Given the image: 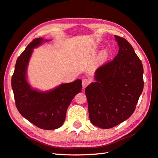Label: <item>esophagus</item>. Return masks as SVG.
Instances as JSON below:
<instances>
[{
    "mask_svg": "<svg viewBox=\"0 0 158 158\" xmlns=\"http://www.w3.org/2000/svg\"><path fill=\"white\" fill-rule=\"evenodd\" d=\"M90 80L89 79H83V81H82V85H83V88H85V87H87L88 86L89 83H90Z\"/></svg>",
    "mask_w": 158,
    "mask_h": 158,
    "instance_id": "34e87169",
    "label": "esophagus"
}]
</instances>
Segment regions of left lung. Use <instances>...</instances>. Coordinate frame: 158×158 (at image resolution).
I'll return each mask as SVG.
<instances>
[{
	"mask_svg": "<svg viewBox=\"0 0 158 158\" xmlns=\"http://www.w3.org/2000/svg\"><path fill=\"white\" fill-rule=\"evenodd\" d=\"M115 37L118 53L96 70V81L85 88L89 119L103 129L111 128L132 115L144 86L143 64L132 46L123 37Z\"/></svg>",
	"mask_w": 158,
	"mask_h": 158,
	"instance_id": "obj_1",
	"label": "left lung"
}]
</instances>
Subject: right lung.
I'll return each mask as SVG.
<instances>
[{"mask_svg":"<svg viewBox=\"0 0 158 158\" xmlns=\"http://www.w3.org/2000/svg\"><path fill=\"white\" fill-rule=\"evenodd\" d=\"M43 41L35 39L17 59L11 78L15 105L21 115L43 130H54L62 126L66 110L75 96L81 92V79L63 83L49 92L33 89L26 81V69L32 50Z\"/></svg>","mask_w":158,"mask_h":158,"instance_id":"1","label":"right lung"}]
</instances>
